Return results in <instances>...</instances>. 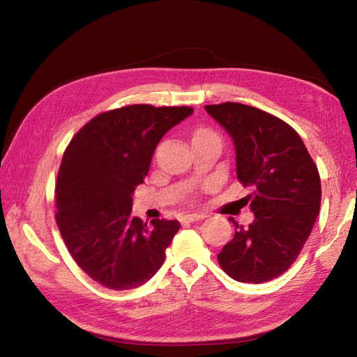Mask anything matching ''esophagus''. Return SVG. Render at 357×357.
I'll return each instance as SVG.
<instances>
[{"mask_svg":"<svg viewBox=\"0 0 357 357\" xmlns=\"http://www.w3.org/2000/svg\"><path fill=\"white\" fill-rule=\"evenodd\" d=\"M203 214H184L181 217V220L183 222H197V220H202L203 219Z\"/></svg>","mask_w":357,"mask_h":357,"instance_id":"obj_1","label":"esophagus"}]
</instances>
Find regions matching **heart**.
<instances>
[{"label": "heart", "mask_w": 357, "mask_h": 357, "mask_svg": "<svg viewBox=\"0 0 357 357\" xmlns=\"http://www.w3.org/2000/svg\"><path fill=\"white\" fill-rule=\"evenodd\" d=\"M202 132H209V130H204V129H200V130H197V134H202Z\"/></svg>", "instance_id": "b5f03b06"}]
</instances>
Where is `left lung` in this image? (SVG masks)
<instances>
[{"label": "left lung", "mask_w": 357, "mask_h": 357, "mask_svg": "<svg viewBox=\"0 0 357 357\" xmlns=\"http://www.w3.org/2000/svg\"><path fill=\"white\" fill-rule=\"evenodd\" d=\"M206 112L231 137L238 179L252 193L253 222L238 225L217 255L231 279L263 283L282 275L309 239L321 204L318 168L291 126L259 108L225 102Z\"/></svg>", "instance_id": "1"}]
</instances>
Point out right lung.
I'll list each match as a JSON object with an SVG mask.
<instances>
[{
    "label": "right lung",
    "instance_id": "1",
    "mask_svg": "<svg viewBox=\"0 0 357 357\" xmlns=\"http://www.w3.org/2000/svg\"><path fill=\"white\" fill-rule=\"evenodd\" d=\"M190 107L129 105L93 118L72 138L56 181V223L75 263L110 289L146 283L165 259L178 220L132 217V195L157 144Z\"/></svg>",
    "mask_w": 357,
    "mask_h": 357
}]
</instances>
